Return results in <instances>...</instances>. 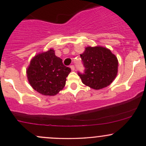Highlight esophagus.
<instances>
[{"label": "esophagus", "instance_id": "obj_1", "mask_svg": "<svg viewBox=\"0 0 146 146\" xmlns=\"http://www.w3.org/2000/svg\"><path fill=\"white\" fill-rule=\"evenodd\" d=\"M70 68H71L72 71H74V70H75V66H74V65H71V66H70Z\"/></svg>", "mask_w": 146, "mask_h": 146}]
</instances>
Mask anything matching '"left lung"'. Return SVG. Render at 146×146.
<instances>
[{
    "mask_svg": "<svg viewBox=\"0 0 146 146\" xmlns=\"http://www.w3.org/2000/svg\"><path fill=\"white\" fill-rule=\"evenodd\" d=\"M80 57L85 70L83 74L78 73V75L86 86L100 90L109 86L116 78L118 60L108 48L87 46Z\"/></svg>",
    "mask_w": 146,
    "mask_h": 146,
    "instance_id": "left-lung-1",
    "label": "left lung"
}]
</instances>
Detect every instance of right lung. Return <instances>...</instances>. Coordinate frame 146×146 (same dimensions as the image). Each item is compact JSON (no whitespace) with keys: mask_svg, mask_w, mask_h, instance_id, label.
<instances>
[{"mask_svg":"<svg viewBox=\"0 0 146 146\" xmlns=\"http://www.w3.org/2000/svg\"><path fill=\"white\" fill-rule=\"evenodd\" d=\"M71 68L63 64L62 60L50 48L38 53L31 59L27 68L28 81L31 87L45 96H54L66 84Z\"/></svg>","mask_w":146,"mask_h":146,"instance_id":"right-lung-1","label":"right lung"}]
</instances>
